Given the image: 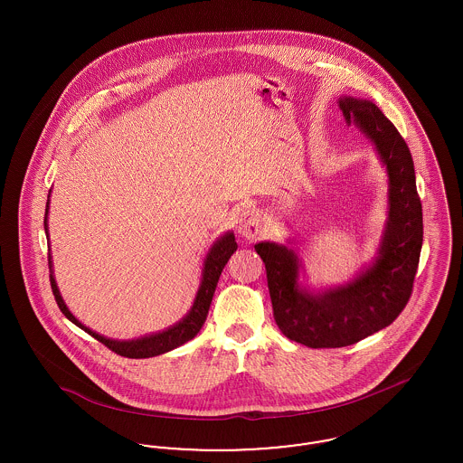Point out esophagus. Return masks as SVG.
<instances>
[{
    "label": "esophagus",
    "mask_w": 463,
    "mask_h": 463,
    "mask_svg": "<svg viewBox=\"0 0 463 463\" xmlns=\"http://www.w3.org/2000/svg\"><path fill=\"white\" fill-rule=\"evenodd\" d=\"M260 229H262V217L259 210L255 208L241 210V213L236 219V232L244 240L251 241L260 234Z\"/></svg>",
    "instance_id": "34e87169"
}]
</instances>
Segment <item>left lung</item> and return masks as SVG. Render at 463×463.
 <instances>
[{
  "label": "left lung",
  "instance_id": "obj_1",
  "mask_svg": "<svg viewBox=\"0 0 463 463\" xmlns=\"http://www.w3.org/2000/svg\"><path fill=\"white\" fill-rule=\"evenodd\" d=\"M338 108L370 138L387 172V221L373 262L338 287L310 289L297 251L262 241L255 251L264 260L267 285L279 330L310 349H335L389 326L406 307L423 241L421 203L411 153L396 127L372 100L340 97Z\"/></svg>",
  "mask_w": 463,
  "mask_h": 463
}]
</instances>
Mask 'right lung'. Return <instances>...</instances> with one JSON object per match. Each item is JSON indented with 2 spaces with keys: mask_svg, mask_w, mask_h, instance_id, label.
Instances as JSON below:
<instances>
[{
  "mask_svg": "<svg viewBox=\"0 0 463 463\" xmlns=\"http://www.w3.org/2000/svg\"><path fill=\"white\" fill-rule=\"evenodd\" d=\"M48 206H50V194H48V201H46V210H44V232L48 234ZM50 241V238H48ZM238 250V242L234 238V232H225L221 236L217 241L212 244V248L208 250L204 262H203V269H201V281H199L198 291L194 297V302L189 308V312L175 323L174 326L166 328V330L157 331V333H151V335H144L138 338H132V340H114V338H108L104 335H99L97 331L90 330L81 321H78L69 307L59 291L55 276H53V262H52V255L48 253V265H50V283H52V291L55 295L57 306L62 310V314L66 316L71 323H74L78 328L87 331L93 338H97L99 342H102L106 347H109L112 353L125 355V357H132V359H146V357H155L159 354L170 353L176 347L184 345L185 342L193 340L198 335L201 326L206 321L208 316V308L212 304L215 288L219 283L222 270L225 264L229 262L231 255Z\"/></svg>",
  "mask_w": 463,
  "mask_h": 463,
  "instance_id": "1",
  "label": "right lung"
}]
</instances>
